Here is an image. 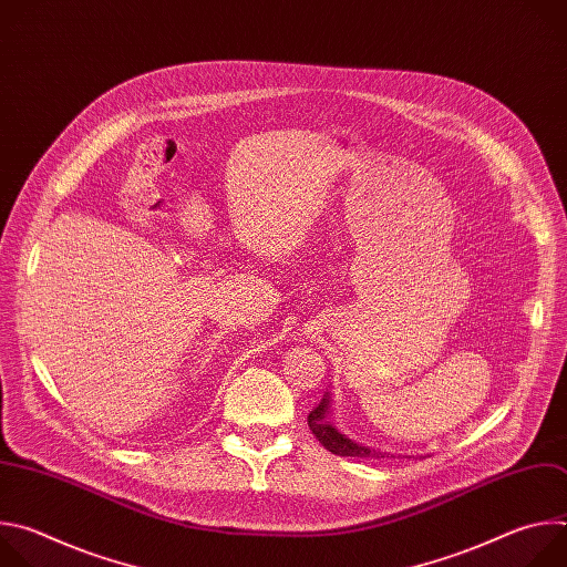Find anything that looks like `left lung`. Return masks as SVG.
<instances>
[{"label":"left lung","mask_w":567,"mask_h":567,"mask_svg":"<svg viewBox=\"0 0 567 567\" xmlns=\"http://www.w3.org/2000/svg\"><path fill=\"white\" fill-rule=\"evenodd\" d=\"M309 431L316 435V440L326 446L334 455H348V457H361V460H379V457H394L392 453L363 446L348 435H343L334 422H332V390L322 394L318 406L307 417Z\"/></svg>","instance_id":"obj_1"}]
</instances>
